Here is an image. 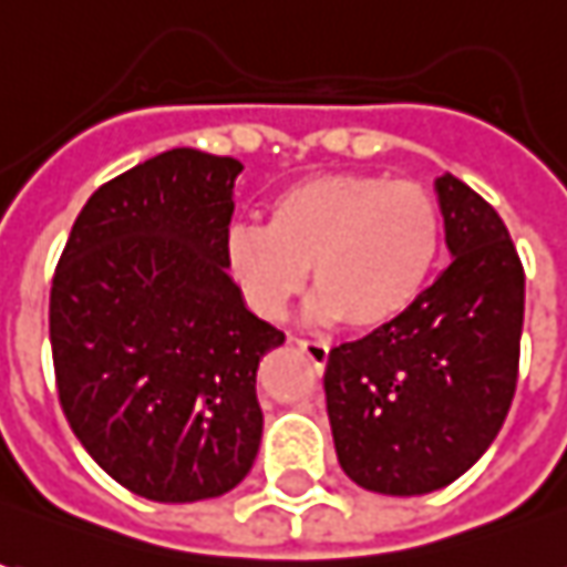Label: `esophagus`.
Returning a JSON list of instances; mask_svg holds the SVG:
<instances>
[{"label": "esophagus", "mask_w": 567, "mask_h": 567, "mask_svg": "<svg viewBox=\"0 0 567 567\" xmlns=\"http://www.w3.org/2000/svg\"><path fill=\"white\" fill-rule=\"evenodd\" d=\"M295 342H298V348L313 361L317 370H322V367L329 363V344L326 342H317V339H295Z\"/></svg>", "instance_id": "34e87169"}]
</instances>
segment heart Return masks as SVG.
<instances>
[{"instance_id": "b5f03b06", "label": "heart", "mask_w": 567, "mask_h": 567, "mask_svg": "<svg viewBox=\"0 0 567 567\" xmlns=\"http://www.w3.org/2000/svg\"><path fill=\"white\" fill-rule=\"evenodd\" d=\"M440 247L442 209L423 185L322 172L276 190L266 225H235L228 266L266 320L282 317L313 269V313L373 332L414 307Z\"/></svg>"}]
</instances>
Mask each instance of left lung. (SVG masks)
<instances>
[{"label": "left lung", "mask_w": 567, "mask_h": 567, "mask_svg": "<svg viewBox=\"0 0 567 567\" xmlns=\"http://www.w3.org/2000/svg\"><path fill=\"white\" fill-rule=\"evenodd\" d=\"M452 264L399 320L329 351L326 411L336 455L358 486L423 496L493 445L515 399L524 266L477 190L442 175Z\"/></svg>", "instance_id": "8db88e82"}]
</instances>
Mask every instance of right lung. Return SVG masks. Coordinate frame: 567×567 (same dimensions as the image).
<instances>
[{
  "label": "right lung",
  "instance_id": "1",
  "mask_svg": "<svg viewBox=\"0 0 567 567\" xmlns=\"http://www.w3.org/2000/svg\"><path fill=\"white\" fill-rule=\"evenodd\" d=\"M231 156L178 147L93 190L50 291L59 404L109 477L200 502L247 477L264 436L257 370L285 332L228 276Z\"/></svg>",
  "mask_w": 567,
  "mask_h": 567
}]
</instances>
